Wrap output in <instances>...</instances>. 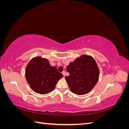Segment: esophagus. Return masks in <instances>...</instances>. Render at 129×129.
Segmentation results:
<instances>
[{
  "instance_id": "1",
  "label": "esophagus",
  "mask_w": 129,
  "mask_h": 129,
  "mask_svg": "<svg viewBox=\"0 0 129 129\" xmlns=\"http://www.w3.org/2000/svg\"><path fill=\"white\" fill-rule=\"evenodd\" d=\"M62 74H63V76H65V74H66V73H65V72L64 71H63L62 72Z\"/></svg>"
}]
</instances>
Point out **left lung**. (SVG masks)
Wrapping results in <instances>:
<instances>
[{
  "instance_id": "obj_1",
  "label": "left lung",
  "mask_w": 129,
  "mask_h": 129,
  "mask_svg": "<svg viewBox=\"0 0 129 129\" xmlns=\"http://www.w3.org/2000/svg\"><path fill=\"white\" fill-rule=\"evenodd\" d=\"M67 71L69 75L65 76V79L71 91L77 95L88 93L99 81V67L90 55H83L76 58L67 66Z\"/></svg>"
}]
</instances>
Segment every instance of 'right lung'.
Returning a JSON list of instances; mask_svg holds the SVG:
<instances>
[{
	"instance_id": "right-lung-1",
	"label": "right lung",
	"mask_w": 129,
	"mask_h": 129,
	"mask_svg": "<svg viewBox=\"0 0 129 129\" xmlns=\"http://www.w3.org/2000/svg\"><path fill=\"white\" fill-rule=\"evenodd\" d=\"M25 76L34 91L46 94L55 89L57 82L63 75L55 66H50L47 59L38 56L33 58L27 65Z\"/></svg>"
}]
</instances>
